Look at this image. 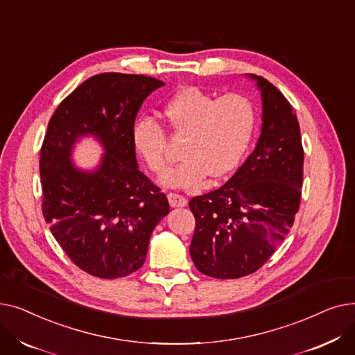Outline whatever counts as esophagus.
<instances>
[{
	"label": "esophagus",
	"instance_id": "esophagus-1",
	"mask_svg": "<svg viewBox=\"0 0 355 355\" xmlns=\"http://www.w3.org/2000/svg\"><path fill=\"white\" fill-rule=\"evenodd\" d=\"M168 201H170V206L171 207H184L187 206V198H185L184 196L181 194H177V193H168Z\"/></svg>",
	"mask_w": 355,
	"mask_h": 355
}]
</instances>
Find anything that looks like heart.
I'll return each mask as SVG.
<instances>
[{"label":"heart","mask_w":355,"mask_h":355,"mask_svg":"<svg viewBox=\"0 0 355 355\" xmlns=\"http://www.w3.org/2000/svg\"><path fill=\"white\" fill-rule=\"evenodd\" d=\"M164 115L175 137H185L184 161L164 177L171 187H187L209 174L233 173L245 157L256 128L253 102L240 93L216 98L197 86L184 87L166 102ZM132 141L149 170L164 174L171 164L166 134L154 118L142 116L132 128Z\"/></svg>","instance_id":"obj_1"}]
</instances>
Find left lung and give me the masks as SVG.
Listing matches in <instances>:
<instances>
[{"mask_svg":"<svg viewBox=\"0 0 355 355\" xmlns=\"http://www.w3.org/2000/svg\"><path fill=\"white\" fill-rule=\"evenodd\" d=\"M262 134L254 151L220 189L190 200L196 218L190 254L217 279L262 268L282 243L301 206L304 146L293 106L262 76Z\"/></svg>","mask_w":355,"mask_h":355,"instance_id":"1","label":"left lung"}]
</instances>
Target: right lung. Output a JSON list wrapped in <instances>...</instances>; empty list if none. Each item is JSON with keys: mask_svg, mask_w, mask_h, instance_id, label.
Instances as JSON below:
<instances>
[{"mask_svg": "<svg viewBox=\"0 0 355 355\" xmlns=\"http://www.w3.org/2000/svg\"><path fill=\"white\" fill-rule=\"evenodd\" d=\"M164 85L144 74L101 73L67 95L49 121L40 151L42 211L69 259L92 276L138 270L153 230L170 213L166 196L138 170L132 141L142 102ZM86 133L107 151L95 173L76 171L68 158Z\"/></svg>", "mask_w": 355, "mask_h": 355, "instance_id": "add662e5", "label": "right lung"}]
</instances>
